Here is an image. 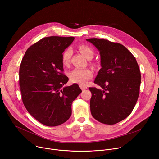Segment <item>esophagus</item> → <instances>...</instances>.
<instances>
[{
  "label": "esophagus",
  "mask_w": 159,
  "mask_h": 159,
  "mask_svg": "<svg viewBox=\"0 0 159 159\" xmlns=\"http://www.w3.org/2000/svg\"><path fill=\"white\" fill-rule=\"evenodd\" d=\"M80 88H81V89L82 90V91H84V90H85V89H87V87L86 86H83V85H80Z\"/></svg>",
  "instance_id": "obj_1"
}]
</instances>
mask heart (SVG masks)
<instances>
[{
  "label": "heart",
  "mask_w": 159,
  "mask_h": 159,
  "mask_svg": "<svg viewBox=\"0 0 159 159\" xmlns=\"http://www.w3.org/2000/svg\"><path fill=\"white\" fill-rule=\"evenodd\" d=\"M79 52L84 55L87 59L90 60L93 56V51L89 46L84 44H80L77 46ZM72 52L70 48L66 49L62 55V62L64 65L67 66L70 61ZM69 78L72 82L78 83L82 85L85 84L86 83L93 77V71L89 69H79L76 68L73 70L69 73Z\"/></svg>",
  "instance_id": "obj_1"
}]
</instances>
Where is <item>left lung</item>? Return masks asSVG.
<instances>
[{
    "instance_id": "obj_1",
    "label": "left lung",
    "mask_w": 159,
    "mask_h": 159,
    "mask_svg": "<svg viewBox=\"0 0 159 159\" xmlns=\"http://www.w3.org/2000/svg\"><path fill=\"white\" fill-rule=\"evenodd\" d=\"M86 40L98 50L102 67L94 82L103 89L89 88L91 115L100 122L115 124L129 116L137 103L141 82L139 65L119 43L97 38Z\"/></svg>"
}]
</instances>
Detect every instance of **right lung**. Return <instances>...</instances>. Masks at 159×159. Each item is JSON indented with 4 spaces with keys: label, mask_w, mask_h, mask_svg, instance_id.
Returning <instances> with one entry per match:
<instances>
[{
    "label": "right lung",
    "mask_w": 159,
    "mask_h": 159,
    "mask_svg": "<svg viewBox=\"0 0 159 159\" xmlns=\"http://www.w3.org/2000/svg\"><path fill=\"white\" fill-rule=\"evenodd\" d=\"M73 37L40 39L25 53L19 69L22 102L29 113L47 126H57L71 115V104L82 92L77 84L66 86L62 55Z\"/></svg>",
    "instance_id": "add662e5"
}]
</instances>
